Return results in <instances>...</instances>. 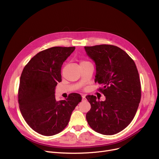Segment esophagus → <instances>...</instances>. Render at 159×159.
<instances>
[{"instance_id":"1","label":"esophagus","mask_w":159,"mask_h":159,"mask_svg":"<svg viewBox=\"0 0 159 159\" xmlns=\"http://www.w3.org/2000/svg\"><path fill=\"white\" fill-rule=\"evenodd\" d=\"M82 101H86V97H85V96H82Z\"/></svg>"}]
</instances>
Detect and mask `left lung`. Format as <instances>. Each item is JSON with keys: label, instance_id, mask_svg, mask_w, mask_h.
Segmentation results:
<instances>
[{"label": "left lung", "instance_id": "8db88e82", "mask_svg": "<svg viewBox=\"0 0 159 159\" xmlns=\"http://www.w3.org/2000/svg\"><path fill=\"white\" fill-rule=\"evenodd\" d=\"M88 56L96 65L95 82L106 97L97 101L94 95L86 98L91 104L86 113L89 126L102 135L116 134L131 123L141 98L139 75L135 63L120 48L107 44L85 46Z\"/></svg>", "mask_w": 159, "mask_h": 159}]
</instances>
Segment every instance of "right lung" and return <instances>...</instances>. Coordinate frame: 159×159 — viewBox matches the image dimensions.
I'll use <instances>...</instances> for the list:
<instances>
[{
  "mask_svg": "<svg viewBox=\"0 0 159 159\" xmlns=\"http://www.w3.org/2000/svg\"><path fill=\"white\" fill-rule=\"evenodd\" d=\"M75 47H53L33 57L22 72L18 93L21 114L30 127L39 134L52 136L68 125L82 97L73 93L57 101L55 89L62 81L63 62Z\"/></svg>",
  "mask_w": 159,
  "mask_h": 159,
  "instance_id": "obj_1",
  "label": "right lung"
}]
</instances>
